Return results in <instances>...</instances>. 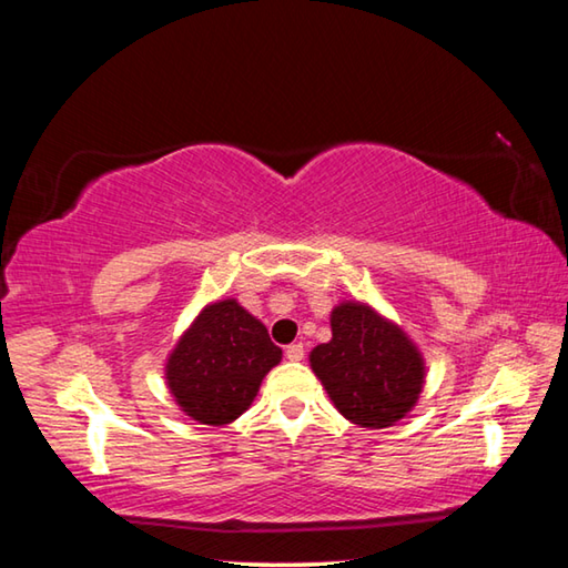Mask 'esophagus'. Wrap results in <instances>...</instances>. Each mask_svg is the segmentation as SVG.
<instances>
[{"instance_id":"1","label":"esophagus","mask_w":568,"mask_h":568,"mask_svg":"<svg viewBox=\"0 0 568 568\" xmlns=\"http://www.w3.org/2000/svg\"><path fill=\"white\" fill-rule=\"evenodd\" d=\"M285 358H287V361H303V358H305V348H303V343H293V345H287V348H285Z\"/></svg>"}]
</instances>
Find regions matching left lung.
I'll return each instance as SVG.
<instances>
[{
	"label": "left lung",
	"instance_id": "left-lung-1",
	"mask_svg": "<svg viewBox=\"0 0 568 568\" xmlns=\"http://www.w3.org/2000/svg\"><path fill=\"white\" fill-rule=\"evenodd\" d=\"M333 338L311 351V368L341 416L361 428H390L416 408L426 361L396 321L361 301L331 311Z\"/></svg>",
	"mask_w": 568,
	"mask_h": 568
}]
</instances>
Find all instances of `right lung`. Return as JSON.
<instances>
[{"label":"right lung","mask_w":568,"mask_h":568,"mask_svg":"<svg viewBox=\"0 0 568 568\" xmlns=\"http://www.w3.org/2000/svg\"><path fill=\"white\" fill-rule=\"evenodd\" d=\"M281 358L265 325L225 297L207 303L180 335L165 361V386L185 416L225 426L253 406Z\"/></svg>","instance_id":"1"}]
</instances>
